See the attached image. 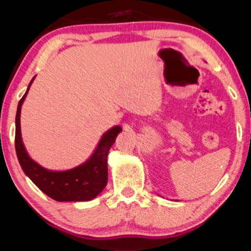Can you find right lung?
<instances>
[{"mask_svg":"<svg viewBox=\"0 0 251 251\" xmlns=\"http://www.w3.org/2000/svg\"><path fill=\"white\" fill-rule=\"evenodd\" d=\"M35 76L19 101L15 117V151L19 163L29 179L45 195L56 201H90L101 193L107 185V156L121 126H113L101 136L92 155L74 168L52 171L31 158L24 146L21 133V108Z\"/></svg>","mask_w":251,"mask_h":251,"instance_id":"right-lung-1","label":"right lung"}]
</instances>
